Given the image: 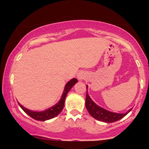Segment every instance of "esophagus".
Segmentation results:
<instances>
[{
	"instance_id": "1",
	"label": "esophagus",
	"mask_w": 149,
	"mask_h": 149,
	"mask_svg": "<svg viewBox=\"0 0 149 149\" xmlns=\"http://www.w3.org/2000/svg\"><path fill=\"white\" fill-rule=\"evenodd\" d=\"M83 78H84V74H83V73H80L78 75V78L79 80H82Z\"/></svg>"
}]
</instances>
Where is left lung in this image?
Returning a JSON list of instances; mask_svg holds the SVG:
<instances>
[{
  "instance_id": "1",
  "label": "left lung",
  "mask_w": 149,
  "mask_h": 149,
  "mask_svg": "<svg viewBox=\"0 0 149 149\" xmlns=\"http://www.w3.org/2000/svg\"><path fill=\"white\" fill-rule=\"evenodd\" d=\"M88 88V86H87ZM85 106H86L87 110L88 111L89 113L94 118L102 121L104 123H113L119 120L121 118L125 116L131 111L130 109L127 112L125 113H113L106 109L101 108L97 106L95 102L90 99L88 95V92L86 94V100H85Z\"/></svg>"
}]
</instances>
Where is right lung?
I'll list each match as a JSON object with an SVG mask.
<instances>
[{"label":"right lung","mask_w":149,"mask_h":149,"mask_svg":"<svg viewBox=\"0 0 149 149\" xmlns=\"http://www.w3.org/2000/svg\"><path fill=\"white\" fill-rule=\"evenodd\" d=\"M78 82V80L76 78H73L70 81L66 83V86L64 88V92H63L62 96L61 97V100L58 103L54 105V107L49 108V109H47V110L41 112H35L33 111H30L29 109H26L21 105L20 104H19V105L20 106V107L23 109V111L26 113L28 114L29 116H31L32 118L36 120H40V121H45L47 120H49L51 118H53L55 116H57L58 114H59L61 111H62L63 108L64 107V102H65V98H66V95H67L68 92H69V90H71V88L76 83Z\"/></svg>","instance_id":"1"}]
</instances>
